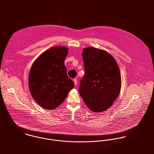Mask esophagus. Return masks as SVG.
I'll return each instance as SVG.
<instances>
[{"label": "esophagus", "instance_id": "34e87169", "mask_svg": "<svg viewBox=\"0 0 154 154\" xmlns=\"http://www.w3.org/2000/svg\"><path fill=\"white\" fill-rule=\"evenodd\" d=\"M73 82H74V84L75 85H77V79H73Z\"/></svg>", "mask_w": 154, "mask_h": 154}]
</instances>
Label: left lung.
<instances>
[{
  "instance_id": "obj_1",
  "label": "left lung",
  "mask_w": 154,
  "mask_h": 154,
  "mask_svg": "<svg viewBox=\"0 0 154 154\" xmlns=\"http://www.w3.org/2000/svg\"><path fill=\"white\" fill-rule=\"evenodd\" d=\"M85 75L79 94L89 110L94 112L109 109L119 95L122 79L115 59L107 51L87 47L82 54Z\"/></svg>"
}]
</instances>
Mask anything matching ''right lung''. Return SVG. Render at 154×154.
Here are the masks:
<instances>
[{
    "label": "right lung",
    "mask_w": 154,
    "mask_h": 154,
    "mask_svg": "<svg viewBox=\"0 0 154 154\" xmlns=\"http://www.w3.org/2000/svg\"><path fill=\"white\" fill-rule=\"evenodd\" d=\"M67 53L68 48L65 46L51 47L40 54L31 67L29 89L34 100L44 109L57 107L74 87L64 63Z\"/></svg>",
    "instance_id": "obj_1"
}]
</instances>
